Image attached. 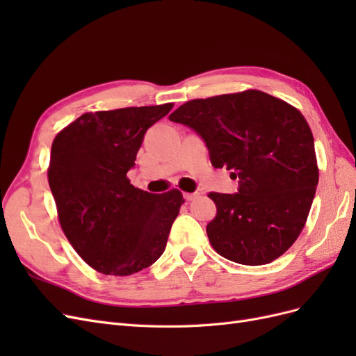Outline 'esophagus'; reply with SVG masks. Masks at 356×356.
I'll return each mask as SVG.
<instances>
[{
    "label": "esophagus",
    "instance_id": "obj_1",
    "mask_svg": "<svg viewBox=\"0 0 356 356\" xmlns=\"http://www.w3.org/2000/svg\"><path fill=\"white\" fill-rule=\"evenodd\" d=\"M199 196V193H184V199L186 200H193Z\"/></svg>",
    "mask_w": 356,
    "mask_h": 356
}]
</instances>
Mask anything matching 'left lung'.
Listing matches in <instances>:
<instances>
[{
  "mask_svg": "<svg viewBox=\"0 0 356 356\" xmlns=\"http://www.w3.org/2000/svg\"><path fill=\"white\" fill-rule=\"evenodd\" d=\"M204 139L213 168L239 178V193H209L212 248L245 266L272 263L303 230L319 179L314 135L296 106L261 90L193 99L169 115Z\"/></svg>",
  "mask_w": 356,
  "mask_h": 356,
  "instance_id": "1",
  "label": "left lung"
}]
</instances>
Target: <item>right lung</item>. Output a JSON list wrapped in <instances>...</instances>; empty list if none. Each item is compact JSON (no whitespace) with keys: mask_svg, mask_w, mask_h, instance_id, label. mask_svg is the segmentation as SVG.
I'll return each mask as SVG.
<instances>
[{"mask_svg":"<svg viewBox=\"0 0 356 356\" xmlns=\"http://www.w3.org/2000/svg\"><path fill=\"white\" fill-rule=\"evenodd\" d=\"M172 106L86 113L53 139L47 178L59 224L75 252L96 272L134 275L165 251L184 203L182 193L172 188L153 195L135 188L126 174L147 129Z\"/></svg>","mask_w":356,"mask_h":356,"instance_id":"right-lung-1","label":"right lung"}]
</instances>
